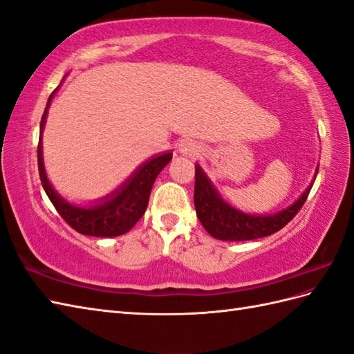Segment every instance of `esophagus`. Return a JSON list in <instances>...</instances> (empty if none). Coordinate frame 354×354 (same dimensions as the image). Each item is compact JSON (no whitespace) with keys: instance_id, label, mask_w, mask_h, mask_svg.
Masks as SVG:
<instances>
[{"instance_id":"34e87169","label":"esophagus","mask_w":354,"mask_h":354,"mask_svg":"<svg viewBox=\"0 0 354 354\" xmlns=\"http://www.w3.org/2000/svg\"><path fill=\"white\" fill-rule=\"evenodd\" d=\"M179 152L185 156H193V155H198L201 152V147L196 141L185 138L181 141V145H179Z\"/></svg>"}]
</instances>
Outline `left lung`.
Returning a JSON list of instances; mask_svg holds the SVG:
<instances>
[{"mask_svg":"<svg viewBox=\"0 0 354 354\" xmlns=\"http://www.w3.org/2000/svg\"><path fill=\"white\" fill-rule=\"evenodd\" d=\"M319 167V165H318ZM318 167L309 187L295 202L274 214H251L231 205L217 192L204 169L194 164V208L202 227L214 239L225 242H245L274 234L286 227L301 209L317 178Z\"/></svg>","mask_w":354,"mask_h":354,"instance_id":"left-lung-1","label":"left lung"}]
</instances>
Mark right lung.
Here are the masks:
<instances>
[{
	"label": "right lung",
	"instance_id": "obj_1",
	"mask_svg": "<svg viewBox=\"0 0 354 354\" xmlns=\"http://www.w3.org/2000/svg\"><path fill=\"white\" fill-rule=\"evenodd\" d=\"M56 91L51 93L47 106H45L41 120L39 145H37V167H39L44 190L47 193L51 204L57 209V213L64 217V221L80 234L94 237H117L126 234L145 214L152 185L156 176L160 175V171L170 162L171 152H162L149 158L138 169H135V171L122 185H118L106 196L95 199L85 205L70 202L61 196V193L57 190H55L44 165L42 132L45 122H47L48 108Z\"/></svg>",
	"mask_w": 354,
	"mask_h": 354
}]
</instances>
